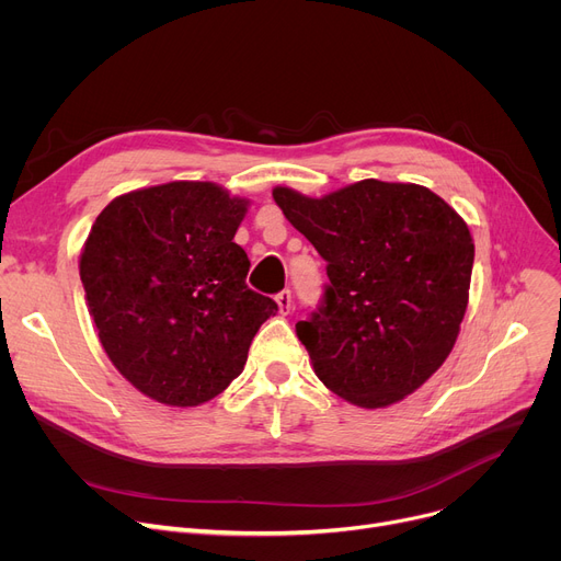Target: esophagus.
Here are the masks:
<instances>
[{
    "mask_svg": "<svg viewBox=\"0 0 561 561\" xmlns=\"http://www.w3.org/2000/svg\"><path fill=\"white\" fill-rule=\"evenodd\" d=\"M277 307H279V313L282 316H288L290 313V309H293V300H290V290H282V293H277Z\"/></svg>",
    "mask_w": 561,
    "mask_h": 561,
    "instance_id": "esophagus-1",
    "label": "esophagus"
}]
</instances>
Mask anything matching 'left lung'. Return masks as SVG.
<instances>
[{"instance_id":"1","label":"left lung","mask_w":561,"mask_h":561,"mask_svg":"<svg viewBox=\"0 0 561 561\" xmlns=\"http://www.w3.org/2000/svg\"><path fill=\"white\" fill-rule=\"evenodd\" d=\"M286 220L328 261L325 305L296 325L318 379L364 409L404 400L448 359L476 243L425 186L364 180L309 197L275 186Z\"/></svg>"}]
</instances>
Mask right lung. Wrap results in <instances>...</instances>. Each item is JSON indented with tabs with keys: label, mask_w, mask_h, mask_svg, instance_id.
I'll use <instances>...</instances> for the list:
<instances>
[{
	"label": "right lung",
	"mask_w": 561,
	"mask_h": 561,
	"mask_svg": "<svg viewBox=\"0 0 561 561\" xmlns=\"http://www.w3.org/2000/svg\"><path fill=\"white\" fill-rule=\"evenodd\" d=\"M250 199L214 182H168L111 199L79 277L111 364L142 396L197 407L243 373L275 300L245 284L233 236Z\"/></svg>",
	"instance_id": "obj_1"
}]
</instances>
